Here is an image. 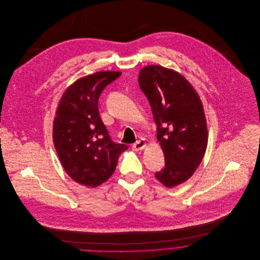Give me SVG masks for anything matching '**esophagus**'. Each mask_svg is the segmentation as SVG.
<instances>
[{
    "instance_id": "1",
    "label": "esophagus",
    "mask_w": 260,
    "mask_h": 260,
    "mask_svg": "<svg viewBox=\"0 0 260 260\" xmlns=\"http://www.w3.org/2000/svg\"><path fill=\"white\" fill-rule=\"evenodd\" d=\"M146 146V141L144 139H141V140H138L136 143H134L132 145V148L135 151H140V150H143Z\"/></svg>"
}]
</instances>
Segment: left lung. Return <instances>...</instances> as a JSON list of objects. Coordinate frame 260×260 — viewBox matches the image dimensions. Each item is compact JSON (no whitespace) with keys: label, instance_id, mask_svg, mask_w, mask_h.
<instances>
[{"label":"left lung","instance_id":"8db88e82","mask_svg":"<svg viewBox=\"0 0 260 260\" xmlns=\"http://www.w3.org/2000/svg\"><path fill=\"white\" fill-rule=\"evenodd\" d=\"M139 86L148 99L165 167L155 173L171 188L188 180L205 154L208 132L201 100L185 78L159 65L144 67Z\"/></svg>","mask_w":260,"mask_h":260}]
</instances>
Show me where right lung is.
<instances>
[{"instance_id":"right-lung-1","label":"right lung","mask_w":260,"mask_h":260,"mask_svg":"<svg viewBox=\"0 0 260 260\" xmlns=\"http://www.w3.org/2000/svg\"><path fill=\"white\" fill-rule=\"evenodd\" d=\"M120 72L78 79L63 94L54 119L53 140L66 173L77 183L96 187L110 178L125 144L115 143L101 120L98 100Z\"/></svg>"}]
</instances>
